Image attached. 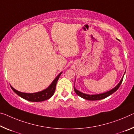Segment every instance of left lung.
Segmentation results:
<instances>
[{
    "mask_svg": "<svg viewBox=\"0 0 134 134\" xmlns=\"http://www.w3.org/2000/svg\"><path fill=\"white\" fill-rule=\"evenodd\" d=\"M124 73V75H125ZM124 76L122 78V79L120 80V82L117 85V86L114 87V88L112 89V90H110L107 92L103 93V94H96V95H89V94H84V93L80 92L79 91H78L76 90V89L75 88V85H74V90H75V92L76 93V94L79 96L83 98L87 99V100H91V101H95V100H99V99H102L105 98L109 97V95H111L112 94H113L114 92L118 90L119 88L121 83L123 81V79H124Z\"/></svg>",
    "mask_w": 134,
    "mask_h": 134,
    "instance_id": "obj_1",
    "label": "left lung"
}]
</instances>
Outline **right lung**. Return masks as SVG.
<instances>
[{"mask_svg":"<svg viewBox=\"0 0 134 134\" xmlns=\"http://www.w3.org/2000/svg\"><path fill=\"white\" fill-rule=\"evenodd\" d=\"M62 72H61L59 75L57 76L56 78L53 80L52 83L47 88L45 89L40 92H35V93H24L21 92L16 90L13 87L10 86V88L15 94H17L19 96L23 98H24L26 100L31 102H40L46 100L49 98H50L53 95H54L55 91L56 88V85L57 81H58L59 76L61 75Z\"/></svg>","mask_w":134,"mask_h":134,"instance_id":"obj_1","label":"right lung"}]
</instances>
